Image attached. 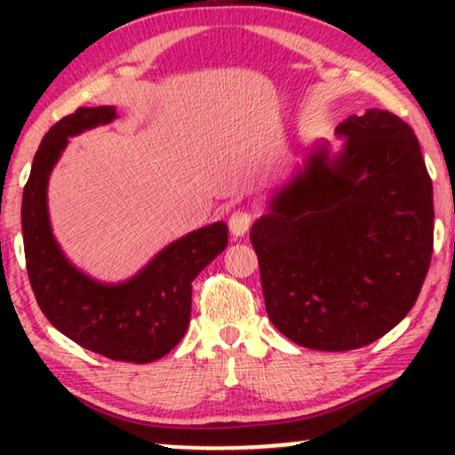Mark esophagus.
Returning a JSON list of instances; mask_svg holds the SVG:
<instances>
[{
	"label": "esophagus",
	"instance_id": "esophagus-1",
	"mask_svg": "<svg viewBox=\"0 0 455 455\" xmlns=\"http://www.w3.org/2000/svg\"><path fill=\"white\" fill-rule=\"evenodd\" d=\"M251 223L252 215L248 213V211H234L232 217H229V232H232L235 238H240V235H244L248 232Z\"/></svg>",
	"mask_w": 455,
	"mask_h": 455
}]
</instances>
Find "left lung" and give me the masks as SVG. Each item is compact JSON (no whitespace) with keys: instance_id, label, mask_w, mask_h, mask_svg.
Returning a JSON list of instances; mask_svg holds the SVG:
<instances>
[{"instance_id":"obj_1","label":"left lung","mask_w":455,"mask_h":455,"mask_svg":"<svg viewBox=\"0 0 455 455\" xmlns=\"http://www.w3.org/2000/svg\"><path fill=\"white\" fill-rule=\"evenodd\" d=\"M321 139L252 223L267 315L321 352L369 346L414 307L433 254V182L414 130L381 109Z\"/></svg>"}]
</instances>
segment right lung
<instances>
[{"instance_id": "add662e5", "label": "right lung", "mask_w": 455, "mask_h": 455, "mask_svg": "<svg viewBox=\"0 0 455 455\" xmlns=\"http://www.w3.org/2000/svg\"><path fill=\"white\" fill-rule=\"evenodd\" d=\"M114 120V105L78 108L43 136L22 195L24 254L36 302L60 333L105 358L145 364L184 338L192 279L226 251L228 226L215 221L170 242L124 282H101L78 269L53 235L49 176L72 136Z\"/></svg>"}]
</instances>
